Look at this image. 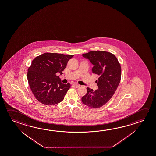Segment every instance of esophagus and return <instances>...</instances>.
<instances>
[{
    "label": "esophagus",
    "mask_w": 156,
    "mask_h": 156,
    "mask_svg": "<svg viewBox=\"0 0 156 156\" xmlns=\"http://www.w3.org/2000/svg\"><path fill=\"white\" fill-rule=\"evenodd\" d=\"M72 85H73L74 87H77V88L80 87V85L77 84H73Z\"/></svg>",
    "instance_id": "esophagus-1"
}]
</instances>
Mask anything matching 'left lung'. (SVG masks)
<instances>
[{
  "label": "left lung",
  "instance_id": "obj_1",
  "mask_svg": "<svg viewBox=\"0 0 156 156\" xmlns=\"http://www.w3.org/2000/svg\"><path fill=\"white\" fill-rule=\"evenodd\" d=\"M82 56L93 64V73L98 75V89L87 87V93L82 98V102L93 108L102 106L109 101L117 89L121 78V67L117 58L110 52L95 51Z\"/></svg>",
  "mask_w": 156,
  "mask_h": 156
}]
</instances>
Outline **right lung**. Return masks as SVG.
Returning <instances> with one entry per match:
<instances>
[{
  "label": "right lung",
  "instance_id": "add662e5",
  "mask_svg": "<svg viewBox=\"0 0 156 156\" xmlns=\"http://www.w3.org/2000/svg\"><path fill=\"white\" fill-rule=\"evenodd\" d=\"M73 56L47 52L33 59L28 69V82L33 95L41 104L54 105L63 100L71 85L62 83L56 73L63 74Z\"/></svg>",
  "mask_w": 156,
  "mask_h": 156
}]
</instances>
